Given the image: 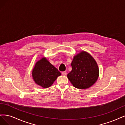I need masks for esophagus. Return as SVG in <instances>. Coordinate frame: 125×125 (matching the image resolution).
I'll list each match as a JSON object with an SVG mask.
<instances>
[{
    "label": "esophagus",
    "mask_w": 125,
    "mask_h": 125,
    "mask_svg": "<svg viewBox=\"0 0 125 125\" xmlns=\"http://www.w3.org/2000/svg\"><path fill=\"white\" fill-rule=\"evenodd\" d=\"M62 75H63V76H65L66 75V71H64V72H62Z\"/></svg>",
    "instance_id": "1"
}]
</instances>
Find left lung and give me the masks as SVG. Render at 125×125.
Instances as JSON below:
<instances>
[{
    "label": "left lung",
    "mask_w": 125,
    "mask_h": 125,
    "mask_svg": "<svg viewBox=\"0 0 125 125\" xmlns=\"http://www.w3.org/2000/svg\"><path fill=\"white\" fill-rule=\"evenodd\" d=\"M72 70L67 75L73 86L85 89L97 81L99 69L94 59L87 52L81 51L76 54L71 63Z\"/></svg>",
    "instance_id": "1"
}]
</instances>
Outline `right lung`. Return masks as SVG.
<instances>
[{
	"label": "right lung",
	"mask_w": 125,
	"mask_h": 125,
	"mask_svg": "<svg viewBox=\"0 0 125 125\" xmlns=\"http://www.w3.org/2000/svg\"><path fill=\"white\" fill-rule=\"evenodd\" d=\"M35 83L43 88L50 87L61 73L46 57L36 62L31 72Z\"/></svg>",
	"instance_id": "1"
}]
</instances>
